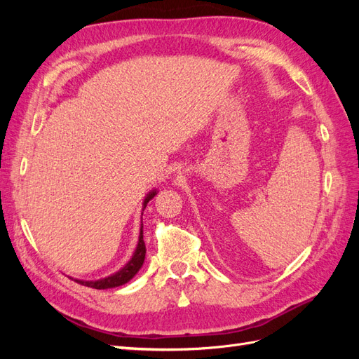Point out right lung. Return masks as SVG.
<instances>
[{"label": "right lung", "instance_id": "1", "mask_svg": "<svg viewBox=\"0 0 359 359\" xmlns=\"http://www.w3.org/2000/svg\"><path fill=\"white\" fill-rule=\"evenodd\" d=\"M157 194V190H151L142 203V211L147 208V203L153 199ZM144 214V212H142ZM142 223V222H140ZM145 253H147V248H145V243H144V224H140V231H139V240H137V245L133 256L130 257L128 262L119 269L116 273L107 276L104 278H99V280H78L74 278L76 283H79L82 286H88L93 289H111V287H118V286H123L126 285L127 281L132 280L136 274L137 271L142 268L144 265V260H145Z\"/></svg>", "mask_w": 359, "mask_h": 359}]
</instances>
